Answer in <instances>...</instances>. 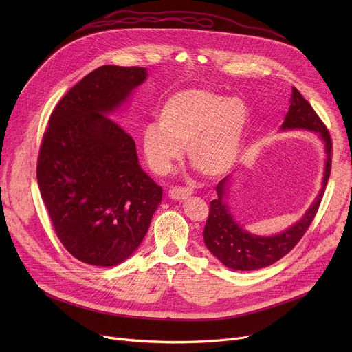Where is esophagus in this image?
Listing matches in <instances>:
<instances>
[{
    "label": "esophagus",
    "instance_id": "esophagus-1",
    "mask_svg": "<svg viewBox=\"0 0 352 352\" xmlns=\"http://www.w3.org/2000/svg\"><path fill=\"white\" fill-rule=\"evenodd\" d=\"M192 195V189H189V188H171L170 190H168V196L173 199V200H185V199H188L189 196Z\"/></svg>",
    "mask_w": 352,
    "mask_h": 352
}]
</instances>
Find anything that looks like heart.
<instances>
[{
  "label": "heart",
  "instance_id": "b5f03b06",
  "mask_svg": "<svg viewBox=\"0 0 352 352\" xmlns=\"http://www.w3.org/2000/svg\"><path fill=\"white\" fill-rule=\"evenodd\" d=\"M249 109L239 97H223L208 89L173 93L140 135L143 156L155 173L166 175L186 146L192 167L206 178L228 174L236 164Z\"/></svg>",
  "mask_w": 352,
  "mask_h": 352
}]
</instances>
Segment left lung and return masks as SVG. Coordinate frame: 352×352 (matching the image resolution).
Wrapping results in <instances>:
<instances>
[{
	"mask_svg": "<svg viewBox=\"0 0 352 352\" xmlns=\"http://www.w3.org/2000/svg\"><path fill=\"white\" fill-rule=\"evenodd\" d=\"M280 129H305L316 133L322 139L326 153L322 188L309 209L295 224L280 234L261 236L250 234L235 221L227 204V195L232 177L228 175L223 178L216 186L217 199L210 202V213L205 226L204 239L210 252L224 266L232 270H258L284 258L307 232L318 213L323 197L331 170V139L327 128L320 121L312 106L295 87H292L289 107Z\"/></svg>",
	"mask_w": 352,
	"mask_h": 352,
	"instance_id": "1",
	"label": "left lung"
}]
</instances>
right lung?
Instances as JSON below:
<instances>
[{
	"instance_id": "1",
	"label": "right lung",
	"mask_w": 352,
	"mask_h": 352,
	"mask_svg": "<svg viewBox=\"0 0 352 352\" xmlns=\"http://www.w3.org/2000/svg\"><path fill=\"white\" fill-rule=\"evenodd\" d=\"M147 78L103 65L78 82L50 117L37 182L57 236L93 266H117L139 248L163 189L140 167L133 139L110 118Z\"/></svg>"
}]
</instances>
